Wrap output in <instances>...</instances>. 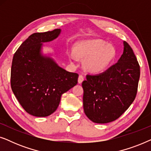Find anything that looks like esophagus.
Instances as JSON below:
<instances>
[{
	"instance_id": "34e87169",
	"label": "esophagus",
	"mask_w": 151,
	"mask_h": 151,
	"mask_svg": "<svg viewBox=\"0 0 151 151\" xmlns=\"http://www.w3.org/2000/svg\"><path fill=\"white\" fill-rule=\"evenodd\" d=\"M84 76H82V75H80L79 76V77H78V83L79 84H81L82 82L84 81Z\"/></svg>"
}]
</instances>
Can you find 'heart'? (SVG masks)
Masks as SVG:
<instances>
[{
  "label": "heart",
  "instance_id": "1",
  "mask_svg": "<svg viewBox=\"0 0 151 151\" xmlns=\"http://www.w3.org/2000/svg\"><path fill=\"white\" fill-rule=\"evenodd\" d=\"M76 53H69L71 60H78V56L86 60L84 67L86 71L93 74H100L106 71L114 62L116 51L111 45L99 39L86 40L80 42L76 48Z\"/></svg>",
  "mask_w": 151,
  "mask_h": 151
}]
</instances>
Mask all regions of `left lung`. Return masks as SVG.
<instances>
[{"label":"left lung","mask_w":151,"mask_h":151,"mask_svg":"<svg viewBox=\"0 0 151 151\" xmlns=\"http://www.w3.org/2000/svg\"><path fill=\"white\" fill-rule=\"evenodd\" d=\"M140 69L133 49L124 41L117 63L98 75H87L82 82L84 111L95 123L106 124L119 118L135 100Z\"/></svg>","instance_id":"left-lung-1"}]
</instances>
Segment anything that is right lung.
<instances>
[{"label":"right lung","mask_w":151,"mask_h":151,"mask_svg":"<svg viewBox=\"0 0 151 151\" xmlns=\"http://www.w3.org/2000/svg\"><path fill=\"white\" fill-rule=\"evenodd\" d=\"M60 29L34 33L14 53L11 86L20 104L29 114L47 117L56 110L61 96L78 83V74L59 67L41 53L42 43L57 38Z\"/></svg>","instance_id":"obj_1"}]
</instances>
